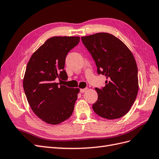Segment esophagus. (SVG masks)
<instances>
[{
	"instance_id": "obj_1",
	"label": "esophagus",
	"mask_w": 159,
	"mask_h": 159,
	"mask_svg": "<svg viewBox=\"0 0 159 159\" xmlns=\"http://www.w3.org/2000/svg\"><path fill=\"white\" fill-rule=\"evenodd\" d=\"M88 90V88H84V89H80V92L81 93H84V92H85L86 91Z\"/></svg>"
}]
</instances>
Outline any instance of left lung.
<instances>
[{"label":"left lung","mask_w":159,"mask_h":159,"mask_svg":"<svg viewBox=\"0 0 159 159\" xmlns=\"http://www.w3.org/2000/svg\"><path fill=\"white\" fill-rule=\"evenodd\" d=\"M81 39L95 61L98 73L107 79L105 87L95 88L98 99L92 105L94 112L107 119L122 117L131 109L139 91L137 66L132 52L109 33Z\"/></svg>","instance_id":"obj_1"}]
</instances>
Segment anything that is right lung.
I'll return each instance as SVG.
<instances>
[{
	"label": "right lung",
	"instance_id": "obj_1",
	"mask_svg": "<svg viewBox=\"0 0 159 159\" xmlns=\"http://www.w3.org/2000/svg\"><path fill=\"white\" fill-rule=\"evenodd\" d=\"M80 42L79 36H54L48 39L28 61L23 88L30 106L37 117L50 125L70 117L80 92L55 82L66 80V57Z\"/></svg>",
	"mask_w": 159,
	"mask_h": 159
}]
</instances>
